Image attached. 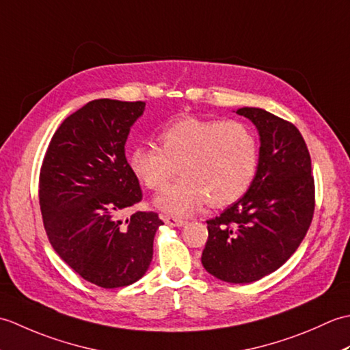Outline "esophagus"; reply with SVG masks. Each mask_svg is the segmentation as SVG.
Returning <instances> with one entry per match:
<instances>
[{
  "mask_svg": "<svg viewBox=\"0 0 350 350\" xmlns=\"http://www.w3.org/2000/svg\"><path fill=\"white\" fill-rule=\"evenodd\" d=\"M161 219L170 227H182L185 224V219L177 218V217H168V215H162Z\"/></svg>",
  "mask_w": 350,
  "mask_h": 350,
  "instance_id": "obj_1",
  "label": "esophagus"
}]
</instances>
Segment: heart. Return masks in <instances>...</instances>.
Wrapping results in <instances>:
<instances>
[{
    "label": "heart",
    "mask_w": 350,
    "mask_h": 350,
    "mask_svg": "<svg viewBox=\"0 0 350 350\" xmlns=\"http://www.w3.org/2000/svg\"><path fill=\"white\" fill-rule=\"evenodd\" d=\"M150 141L131 148L132 173L150 189H162L177 174L182 179L156 196L154 206L168 215L196 213L209 200L213 207L234 203L251 187L258 165V143L248 124L236 120L182 117Z\"/></svg>",
    "instance_id": "obj_1"
}]
</instances>
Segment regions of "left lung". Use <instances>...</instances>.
I'll list each match as a JSON object with an SVG mask.
<instances>
[{
  "instance_id": "1",
  "label": "left lung",
  "mask_w": 350,
  "mask_h": 350,
  "mask_svg": "<svg viewBox=\"0 0 350 350\" xmlns=\"http://www.w3.org/2000/svg\"><path fill=\"white\" fill-rule=\"evenodd\" d=\"M260 137L258 165L243 197L207 221L202 263L221 281L247 284L275 272L298 250L314 212V180L296 126L262 108L243 107Z\"/></svg>"
}]
</instances>
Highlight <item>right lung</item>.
Segmentation results:
<instances>
[{
	"mask_svg": "<svg viewBox=\"0 0 350 350\" xmlns=\"http://www.w3.org/2000/svg\"><path fill=\"white\" fill-rule=\"evenodd\" d=\"M144 102L98 99L70 114L52 137L39 180L43 224L52 248L84 280L129 286L147 272L163 222L153 212H122L143 198L124 154Z\"/></svg>",
	"mask_w": 350,
	"mask_h": 350,
	"instance_id": "obj_1",
	"label": "right lung"
}]
</instances>
